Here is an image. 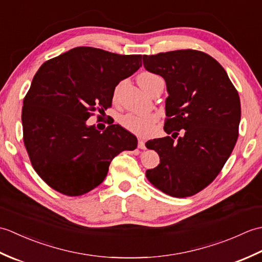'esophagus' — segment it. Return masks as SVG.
<instances>
[{"mask_svg":"<svg viewBox=\"0 0 262 262\" xmlns=\"http://www.w3.org/2000/svg\"><path fill=\"white\" fill-rule=\"evenodd\" d=\"M138 148H141V149H145L146 148L145 142H144L143 138H138Z\"/></svg>","mask_w":262,"mask_h":262,"instance_id":"esophagus-1","label":"esophagus"}]
</instances>
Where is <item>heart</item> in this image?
I'll list each match as a JSON object with an SVG mask.
<instances>
[{
	"instance_id": "1",
	"label": "heart",
	"mask_w": 262,
	"mask_h": 262,
	"mask_svg": "<svg viewBox=\"0 0 262 262\" xmlns=\"http://www.w3.org/2000/svg\"><path fill=\"white\" fill-rule=\"evenodd\" d=\"M155 77H159L157 74L149 73V72H143L137 76V82L141 88H145L148 82H151ZM118 94V88L115 90V98ZM155 118L149 114H128L122 117L121 124L126 129L138 135H147L152 129Z\"/></svg>"
}]
</instances>
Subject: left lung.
I'll return each mask as SVG.
<instances>
[{"label": "left lung", "mask_w": 262, "mask_h": 262, "mask_svg": "<svg viewBox=\"0 0 262 262\" xmlns=\"http://www.w3.org/2000/svg\"><path fill=\"white\" fill-rule=\"evenodd\" d=\"M143 64L166 83L164 130L171 134L146 142L160 157L146 177L172 197L192 196L215 179L235 146L240 97L222 65L203 52L144 55Z\"/></svg>", "instance_id": "obj_1"}]
</instances>
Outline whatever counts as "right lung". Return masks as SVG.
<instances>
[{
    "label": "right lung",
    "instance_id": "obj_1",
    "mask_svg": "<svg viewBox=\"0 0 262 262\" xmlns=\"http://www.w3.org/2000/svg\"><path fill=\"white\" fill-rule=\"evenodd\" d=\"M142 66V55L75 47L47 60L24 100V142L38 176L55 190L81 196L98 187L110 162L137 147L120 125L100 133L86 125L92 111L107 110L115 88Z\"/></svg>",
    "mask_w": 262,
    "mask_h": 262
}]
</instances>
